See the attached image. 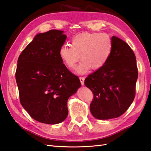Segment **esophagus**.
Wrapping results in <instances>:
<instances>
[{
  "label": "esophagus",
  "mask_w": 151,
  "mask_h": 151,
  "mask_svg": "<svg viewBox=\"0 0 151 151\" xmlns=\"http://www.w3.org/2000/svg\"><path fill=\"white\" fill-rule=\"evenodd\" d=\"M79 80H80V81H81V84L82 85H84V81H85L84 77H80V78H79Z\"/></svg>",
  "instance_id": "esophagus-1"
}]
</instances>
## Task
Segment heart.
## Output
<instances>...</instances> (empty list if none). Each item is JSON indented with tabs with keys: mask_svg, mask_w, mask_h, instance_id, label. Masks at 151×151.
Instances as JSON below:
<instances>
[{
	"mask_svg": "<svg viewBox=\"0 0 151 151\" xmlns=\"http://www.w3.org/2000/svg\"><path fill=\"white\" fill-rule=\"evenodd\" d=\"M113 49L112 38L104 33H82L73 37L72 46L64 44L59 49V56L69 68H73L79 59L82 61L76 68L80 74L92 67L97 70L104 66Z\"/></svg>",
	"mask_w": 151,
	"mask_h": 151,
	"instance_id": "b5f03b06",
	"label": "heart"
}]
</instances>
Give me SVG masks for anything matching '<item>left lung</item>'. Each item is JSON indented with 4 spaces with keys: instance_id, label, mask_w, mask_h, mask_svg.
Instances as JSON below:
<instances>
[{
    "instance_id": "1",
    "label": "left lung",
    "mask_w": 151,
    "mask_h": 151,
    "mask_svg": "<svg viewBox=\"0 0 151 151\" xmlns=\"http://www.w3.org/2000/svg\"><path fill=\"white\" fill-rule=\"evenodd\" d=\"M113 49L109 60L85 79L93 93L90 104L92 115L109 120L123 114L133 102L138 70L135 55L126 42L112 37Z\"/></svg>"
}]
</instances>
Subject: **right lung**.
I'll return each mask as SVG.
<instances>
[{
  "instance_id": "1",
  "label": "right lung",
  "mask_w": 151,
  "mask_h": 151,
  "mask_svg": "<svg viewBox=\"0 0 151 151\" xmlns=\"http://www.w3.org/2000/svg\"><path fill=\"white\" fill-rule=\"evenodd\" d=\"M66 35L56 29L39 33L19 55L16 71L20 103L34 120L57 124L68 114L67 102L81 87L59 56Z\"/></svg>"
}]
</instances>
